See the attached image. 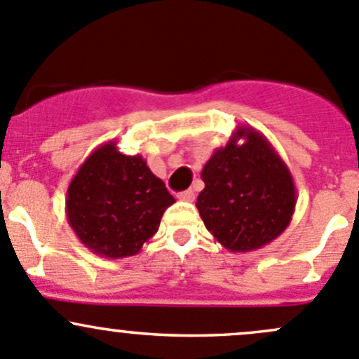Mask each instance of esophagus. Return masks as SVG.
Instances as JSON below:
<instances>
[{
    "instance_id": "1",
    "label": "esophagus",
    "mask_w": 359,
    "mask_h": 359,
    "mask_svg": "<svg viewBox=\"0 0 359 359\" xmlns=\"http://www.w3.org/2000/svg\"><path fill=\"white\" fill-rule=\"evenodd\" d=\"M179 200H182V201H194V191L193 189L182 191V193H179Z\"/></svg>"
}]
</instances>
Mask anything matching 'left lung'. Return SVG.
<instances>
[{
    "instance_id": "8db88e82",
    "label": "left lung",
    "mask_w": 359,
    "mask_h": 359,
    "mask_svg": "<svg viewBox=\"0 0 359 359\" xmlns=\"http://www.w3.org/2000/svg\"><path fill=\"white\" fill-rule=\"evenodd\" d=\"M196 206L205 227L229 252L259 250L292 222L297 189L287 163L253 126H236L201 170Z\"/></svg>"
}]
</instances>
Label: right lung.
Segmentation results:
<instances>
[{
  "instance_id": "right-lung-1",
  "label": "right lung",
  "mask_w": 359,
  "mask_h": 359,
  "mask_svg": "<svg viewBox=\"0 0 359 359\" xmlns=\"http://www.w3.org/2000/svg\"><path fill=\"white\" fill-rule=\"evenodd\" d=\"M175 198L140 154L109 140L90 153L67 187L66 215L78 240L106 259L137 255Z\"/></svg>"
}]
</instances>
